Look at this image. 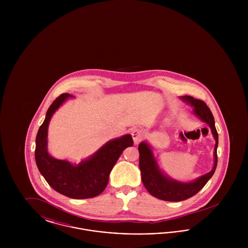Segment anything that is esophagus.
Wrapping results in <instances>:
<instances>
[{
  "instance_id": "1",
  "label": "esophagus",
  "mask_w": 248,
  "mask_h": 248,
  "mask_svg": "<svg viewBox=\"0 0 248 248\" xmlns=\"http://www.w3.org/2000/svg\"><path fill=\"white\" fill-rule=\"evenodd\" d=\"M132 138H133V140L135 142V144H138L141 141L142 139H143V131L139 128H135V129L132 130Z\"/></svg>"
}]
</instances>
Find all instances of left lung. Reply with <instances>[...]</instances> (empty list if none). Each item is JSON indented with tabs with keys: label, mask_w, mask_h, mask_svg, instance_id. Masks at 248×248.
Here are the masks:
<instances>
[{
	"label": "left lung",
	"mask_w": 248,
	"mask_h": 248,
	"mask_svg": "<svg viewBox=\"0 0 248 248\" xmlns=\"http://www.w3.org/2000/svg\"><path fill=\"white\" fill-rule=\"evenodd\" d=\"M180 98L192 108V113L197 118L200 119L202 122L205 123L210 127L213 138L216 140L214 149V165L210 172L197 177L192 181H178L168 177L161 169L152 146L147 141L140 142L139 145V152L142 182L153 196L168 202L186 200L195 195L212 177L217 164V149L218 145V135L215 126V120L210 108L203 101L195 99L192 96L183 95L180 96Z\"/></svg>",
	"instance_id": "obj_1"
}]
</instances>
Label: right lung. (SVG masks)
Here are the masks:
<instances>
[{
  "label": "right lung",
  "instance_id": "1",
  "mask_svg": "<svg viewBox=\"0 0 248 248\" xmlns=\"http://www.w3.org/2000/svg\"><path fill=\"white\" fill-rule=\"evenodd\" d=\"M73 97L70 94H62L49 107L36 137V165L48 184L59 193L72 199L93 198L105 189L119 157L134 142L129 134L111 140L78 165L51 156L47 140L50 120L59 107Z\"/></svg>",
  "mask_w": 248,
  "mask_h": 248
}]
</instances>
